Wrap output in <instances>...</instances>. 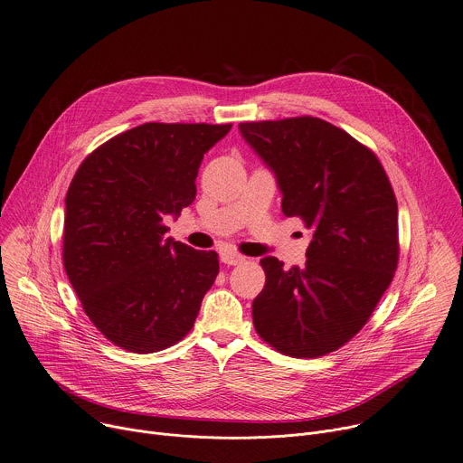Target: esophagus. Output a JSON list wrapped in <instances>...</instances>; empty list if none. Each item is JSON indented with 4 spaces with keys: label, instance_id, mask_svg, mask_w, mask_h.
Masks as SVG:
<instances>
[{
    "label": "esophagus",
    "instance_id": "34e87169",
    "mask_svg": "<svg viewBox=\"0 0 463 463\" xmlns=\"http://www.w3.org/2000/svg\"><path fill=\"white\" fill-rule=\"evenodd\" d=\"M222 262L227 264V266H238L241 262H245V257L234 253V250H222Z\"/></svg>",
    "mask_w": 463,
    "mask_h": 463
}]
</instances>
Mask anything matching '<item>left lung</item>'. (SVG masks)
<instances>
[{"instance_id": "8db88e82", "label": "left lung", "mask_w": 463, "mask_h": 463, "mask_svg": "<svg viewBox=\"0 0 463 463\" xmlns=\"http://www.w3.org/2000/svg\"><path fill=\"white\" fill-rule=\"evenodd\" d=\"M238 129L275 174L284 216L312 229L305 266L260 260L266 286L253 301L255 328L282 354H328L367 323L397 269L390 179L371 149L319 118L243 121Z\"/></svg>"}]
</instances>
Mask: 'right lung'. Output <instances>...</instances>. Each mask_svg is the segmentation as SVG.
<instances>
[{"label":"right lung","instance_id":"right-lung-1","mask_svg":"<svg viewBox=\"0 0 463 463\" xmlns=\"http://www.w3.org/2000/svg\"><path fill=\"white\" fill-rule=\"evenodd\" d=\"M232 125L144 123L92 151L66 194L62 262L96 328L156 353L192 330L220 273L214 250L165 238L162 222L195 199L204 153Z\"/></svg>","mask_w":463,"mask_h":463}]
</instances>
